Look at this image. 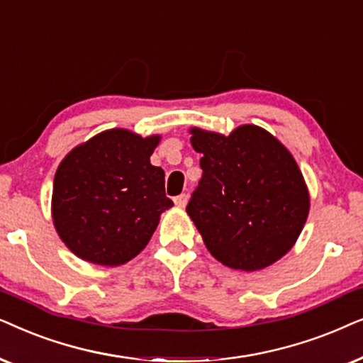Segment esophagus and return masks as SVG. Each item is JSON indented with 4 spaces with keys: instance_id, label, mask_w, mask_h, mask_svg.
<instances>
[{
    "instance_id": "34e87169",
    "label": "esophagus",
    "mask_w": 363,
    "mask_h": 363,
    "mask_svg": "<svg viewBox=\"0 0 363 363\" xmlns=\"http://www.w3.org/2000/svg\"><path fill=\"white\" fill-rule=\"evenodd\" d=\"M187 199H189V196H187V194H181V196L174 197V202H176L177 207H186Z\"/></svg>"
}]
</instances>
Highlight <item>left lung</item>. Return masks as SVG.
<instances>
[{"mask_svg": "<svg viewBox=\"0 0 363 363\" xmlns=\"http://www.w3.org/2000/svg\"><path fill=\"white\" fill-rule=\"evenodd\" d=\"M202 177L186 211L206 247L227 267L254 272L294 247L308 216V189L296 159L254 124L229 136L191 129Z\"/></svg>", "mask_w": 363, "mask_h": 363, "instance_id": "left-lung-1", "label": "left lung"}]
</instances>
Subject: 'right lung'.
Here are the masks:
<instances>
[{"label": "right lung", "instance_id": "obj_1", "mask_svg": "<svg viewBox=\"0 0 363 363\" xmlns=\"http://www.w3.org/2000/svg\"><path fill=\"white\" fill-rule=\"evenodd\" d=\"M161 136L108 129L76 146L55 176L51 214L66 247L91 264H125L146 247L166 197L164 171L151 154Z\"/></svg>", "mask_w": 363, "mask_h": 363}]
</instances>
